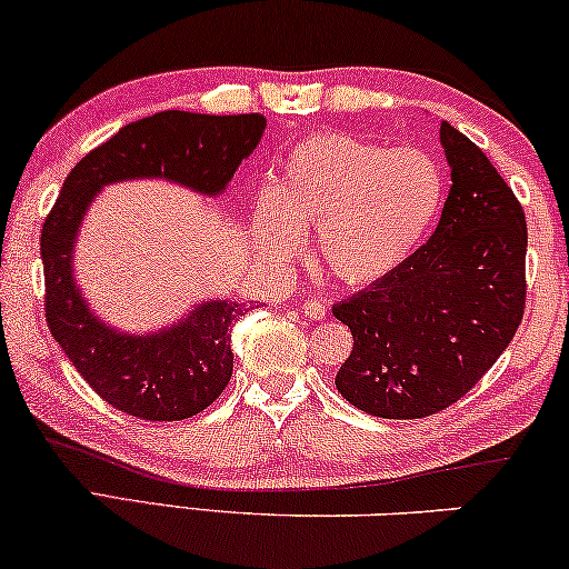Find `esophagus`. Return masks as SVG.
Returning <instances> with one entry per match:
<instances>
[{"instance_id": "1", "label": "esophagus", "mask_w": 569, "mask_h": 569, "mask_svg": "<svg viewBox=\"0 0 569 569\" xmlns=\"http://www.w3.org/2000/svg\"><path fill=\"white\" fill-rule=\"evenodd\" d=\"M303 313H307L309 319H325V313H327V307L321 301H317V299H309L307 303H303V309H301Z\"/></svg>"}]
</instances>
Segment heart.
<instances>
[{"instance_id":"b5f03b06","label":"heart","mask_w":569,"mask_h":569,"mask_svg":"<svg viewBox=\"0 0 569 569\" xmlns=\"http://www.w3.org/2000/svg\"><path fill=\"white\" fill-rule=\"evenodd\" d=\"M447 173L421 148L313 134L288 150L252 209V242L273 266L299 256L319 227V256L339 281H383L421 248L442 214Z\"/></svg>"}]
</instances>
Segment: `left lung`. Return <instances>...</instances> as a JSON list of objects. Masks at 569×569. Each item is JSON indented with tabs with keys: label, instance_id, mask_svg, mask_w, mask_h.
<instances>
[{
	"label": "left lung",
	"instance_id": "obj_1",
	"mask_svg": "<svg viewBox=\"0 0 569 569\" xmlns=\"http://www.w3.org/2000/svg\"><path fill=\"white\" fill-rule=\"evenodd\" d=\"M452 171L442 219L401 268L332 307L352 332L335 383L380 419L447 409L486 376L527 303V219L493 163L449 122L439 127Z\"/></svg>",
	"mask_w": 569,
	"mask_h": 569
}]
</instances>
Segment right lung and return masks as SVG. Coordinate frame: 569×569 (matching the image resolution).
<instances>
[{
    "label": "right lung",
    "instance_id": "1",
    "mask_svg": "<svg viewBox=\"0 0 569 569\" xmlns=\"http://www.w3.org/2000/svg\"><path fill=\"white\" fill-rule=\"evenodd\" d=\"M262 114L158 112L124 124L83 156L42 224L50 335L94 393L130 417L181 421L207 409L232 378V325L242 303L203 299L181 319L130 332L104 321L76 281V242L107 186L166 181L217 199L266 132Z\"/></svg>",
    "mask_w": 569,
    "mask_h": 569
}]
</instances>
